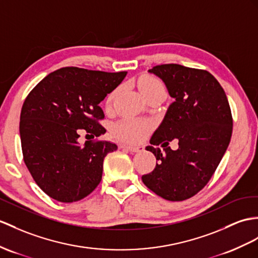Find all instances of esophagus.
<instances>
[{
	"mask_svg": "<svg viewBox=\"0 0 258 258\" xmlns=\"http://www.w3.org/2000/svg\"><path fill=\"white\" fill-rule=\"evenodd\" d=\"M122 149H125L128 150L129 152L131 153H138V152H141V151L143 150L141 147H133V146H121Z\"/></svg>",
	"mask_w": 258,
	"mask_h": 258,
	"instance_id": "34e87169",
	"label": "esophagus"
}]
</instances>
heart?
Returning <instances> with one entry per match:
<instances>
[{"label":"heart","instance_id":"heart-1","mask_svg":"<svg viewBox=\"0 0 258 258\" xmlns=\"http://www.w3.org/2000/svg\"><path fill=\"white\" fill-rule=\"evenodd\" d=\"M139 89L141 93H146L155 89H163L161 82L151 77H143L139 80ZM111 102V95L107 98V105ZM152 124L146 119H123L114 124L112 135L118 140L136 143L141 141L151 130Z\"/></svg>","mask_w":258,"mask_h":258}]
</instances>
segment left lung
<instances>
[{"mask_svg": "<svg viewBox=\"0 0 258 258\" xmlns=\"http://www.w3.org/2000/svg\"><path fill=\"white\" fill-rule=\"evenodd\" d=\"M149 72L164 82L173 103L146 148L158 162L142 181L158 196L181 202L203 189L223 158L233 127L230 105L208 71L171 63ZM173 139L179 140L175 151L167 147Z\"/></svg>", "mask_w": 258, "mask_h": 258, "instance_id": "left-lung-1", "label": "left lung"}]
</instances>
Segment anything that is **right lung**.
Segmentation results:
<instances>
[{
	"label": "right lung",
	"mask_w": 258,
	"mask_h": 258,
	"mask_svg": "<svg viewBox=\"0 0 258 258\" xmlns=\"http://www.w3.org/2000/svg\"><path fill=\"white\" fill-rule=\"evenodd\" d=\"M127 72L93 71L66 67L48 74L25 99L20 134L24 162L36 184L60 203H74L90 195L102 180L103 162L117 150L109 141H86L106 133L99 120V103L121 83Z\"/></svg>",
	"instance_id": "add662e5"
}]
</instances>
